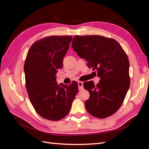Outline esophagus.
Segmentation results:
<instances>
[{
	"label": "esophagus",
	"instance_id": "1",
	"mask_svg": "<svg viewBox=\"0 0 149 149\" xmlns=\"http://www.w3.org/2000/svg\"><path fill=\"white\" fill-rule=\"evenodd\" d=\"M78 89L79 91L81 90H83V83L81 81H78Z\"/></svg>",
	"mask_w": 149,
	"mask_h": 149
}]
</instances>
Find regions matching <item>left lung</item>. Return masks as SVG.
I'll use <instances>...</instances> for the list:
<instances>
[{"instance_id": "1", "label": "left lung", "mask_w": 149, "mask_h": 149, "mask_svg": "<svg viewBox=\"0 0 149 149\" xmlns=\"http://www.w3.org/2000/svg\"><path fill=\"white\" fill-rule=\"evenodd\" d=\"M72 48L101 79L96 86L93 81L83 84L90 94L85 102L87 111L100 119L114 114L130 86L129 61L124 49L114 39L100 35L74 36Z\"/></svg>"}]
</instances>
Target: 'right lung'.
Here are the masks:
<instances>
[{
	"label": "right lung",
	"mask_w": 149,
	"mask_h": 149,
	"mask_svg": "<svg viewBox=\"0 0 149 149\" xmlns=\"http://www.w3.org/2000/svg\"><path fill=\"white\" fill-rule=\"evenodd\" d=\"M73 37L49 36L35 42L24 64L25 86L31 104L42 118L58 120L69 113L78 92V83L59 85L56 74Z\"/></svg>",
	"instance_id": "1"
}]
</instances>
